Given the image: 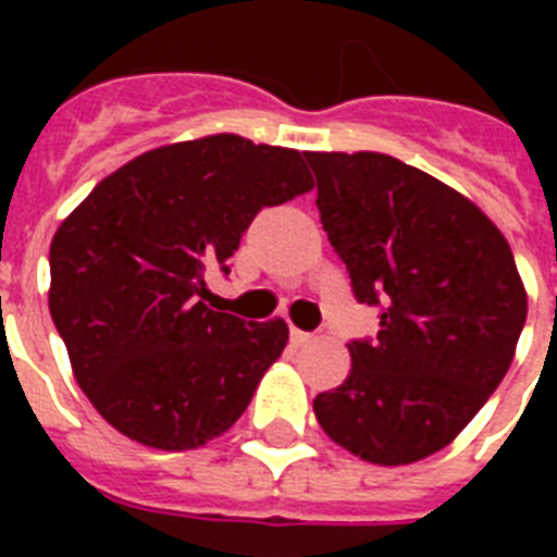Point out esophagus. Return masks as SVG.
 I'll return each instance as SVG.
<instances>
[{
  "label": "esophagus",
  "instance_id": "34e87169",
  "mask_svg": "<svg viewBox=\"0 0 557 557\" xmlns=\"http://www.w3.org/2000/svg\"><path fill=\"white\" fill-rule=\"evenodd\" d=\"M312 341H314L312 332L292 330V344H295V347H306V344H312Z\"/></svg>",
  "mask_w": 557,
  "mask_h": 557
}]
</instances>
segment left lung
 Masks as SVG:
<instances>
[{"label":"left lung","instance_id":"obj_1","mask_svg":"<svg viewBox=\"0 0 557 557\" xmlns=\"http://www.w3.org/2000/svg\"><path fill=\"white\" fill-rule=\"evenodd\" d=\"M318 210L379 335L352 341L347 381L314 416L349 454L407 466L442 450L488 401L527 323L506 236L440 178L384 152H304Z\"/></svg>","mask_w":557,"mask_h":557}]
</instances>
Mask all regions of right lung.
I'll return each instance as SVG.
<instances>
[{"label": "right lung", "mask_w": 557, "mask_h": 557, "mask_svg": "<svg viewBox=\"0 0 557 557\" xmlns=\"http://www.w3.org/2000/svg\"><path fill=\"white\" fill-rule=\"evenodd\" d=\"M312 185L297 150L222 133L144 152L63 219L48 309L115 431L190 450L245 413L288 326L213 312L205 274H227L253 216Z\"/></svg>", "instance_id": "right-lung-1"}]
</instances>
